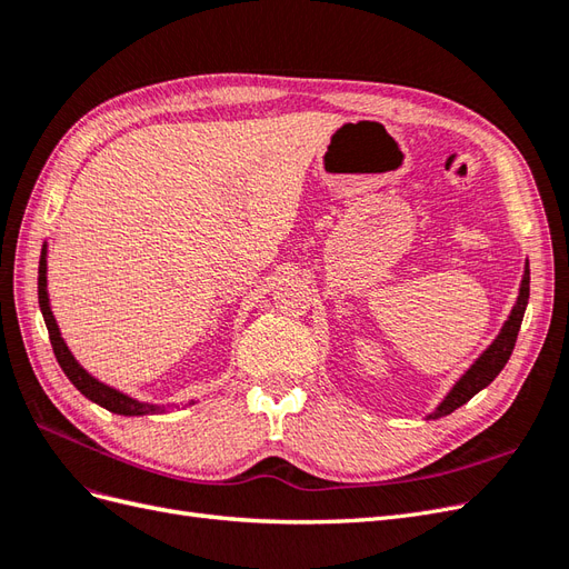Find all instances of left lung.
Segmentation results:
<instances>
[{
  "mask_svg": "<svg viewBox=\"0 0 569 569\" xmlns=\"http://www.w3.org/2000/svg\"><path fill=\"white\" fill-rule=\"evenodd\" d=\"M527 301H529V266L525 268V278H522V284H520L518 303L512 306V313L506 320L501 335H498L491 347L475 360V366L460 377L456 387L451 389V393L446 396L441 406L429 418L435 420V418H441V416H449V412H453L462 403H468L477 391L489 387L496 380V375L501 372L508 363V358L515 349V341H518V332H520V325H522V318H525Z\"/></svg>",
  "mask_w": 569,
  "mask_h": 569,
  "instance_id": "left-lung-1",
  "label": "left lung"
}]
</instances>
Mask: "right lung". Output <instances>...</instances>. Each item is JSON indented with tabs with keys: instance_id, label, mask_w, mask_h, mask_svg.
<instances>
[{
	"instance_id": "obj_1",
	"label": "right lung",
	"mask_w": 569,
	"mask_h": 569,
	"mask_svg": "<svg viewBox=\"0 0 569 569\" xmlns=\"http://www.w3.org/2000/svg\"><path fill=\"white\" fill-rule=\"evenodd\" d=\"M38 299H40V308H42V316H44V325H47V332H49V341H51V349H54V356L59 360L61 370L66 372L68 380L73 382V387L88 396L90 401L99 403L101 408H107L111 412H118V416H159V412H166V406L159 403H140L130 399V396L120 393L111 387H107L104 382L94 380V377L78 366V360L73 358V353L68 351L66 341L61 339L59 332V325L51 316V308H49V297H47V247L42 249L40 256V278H38Z\"/></svg>"
}]
</instances>
